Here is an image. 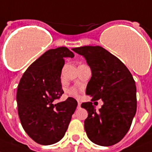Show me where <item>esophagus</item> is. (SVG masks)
Listing matches in <instances>:
<instances>
[{"instance_id": "obj_1", "label": "esophagus", "mask_w": 152, "mask_h": 152, "mask_svg": "<svg viewBox=\"0 0 152 152\" xmlns=\"http://www.w3.org/2000/svg\"><path fill=\"white\" fill-rule=\"evenodd\" d=\"M80 105H81V102L78 100V107H80Z\"/></svg>"}]
</instances>
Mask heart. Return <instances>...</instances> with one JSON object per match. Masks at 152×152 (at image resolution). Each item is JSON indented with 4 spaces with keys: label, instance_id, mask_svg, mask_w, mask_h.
Segmentation results:
<instances>
[{
    "label": "heart",
    "instance_id": "obj_1",
    "mask_svg": "<svg viewBox=\"0 0 152 152\" xmlns=\"http://www.w3.org/2000/svg\"><path fill=\"white\" fill-rule=\"evenodd\" d=\"M68 93L70 95L72 96H78V90L75 89V88H70L68 90Z\"/></svg>",
    "mask_w": 152,
    "mask_h": 152
}]
</instances>
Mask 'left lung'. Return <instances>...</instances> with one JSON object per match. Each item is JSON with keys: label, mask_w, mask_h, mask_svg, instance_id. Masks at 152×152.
Instances as JSON below:
<instances>
[{"label": "left lung", "mask_w": 152, "mask_h": 152, "mask_svg": "<svg viewBox=\"0 0 152 152\" xmlns=\"http://www.w3.org/2000/svg\"><path fill=\"white\" fill-rule=\"evenodd\" d=\"M72 50L86 58L91 69L86 94L92 100L104 102L99 111L92 102L81 104L88 112L84 121L87 137L96 145H115L129 131L137 110L133 76L119 58L102 47L89 45Z\"/></svg>", "instance_id": "1"}]
</instances>
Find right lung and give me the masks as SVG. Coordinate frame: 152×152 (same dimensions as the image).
<instances>
[{
  "label": "right lung",
  "mask_w": 152,
  "mask_h": 152,
  "mask_svg": "<svg viewBox=\"0 0 152 152\" xmlns=\"http://www.w3.org/2000/svg\"><path fill=\"white\" fill-rule=\"evenodd\" d=\"M73 58L66 47L49 49L24 72L17 90L18 112L21 125L38 144L52 145L64 137L77 107L69 97L56 103L63 94L61 72L65 58Z\"/></svg>",
  "instance_id": "right-lung-1"
}]
</instances>
